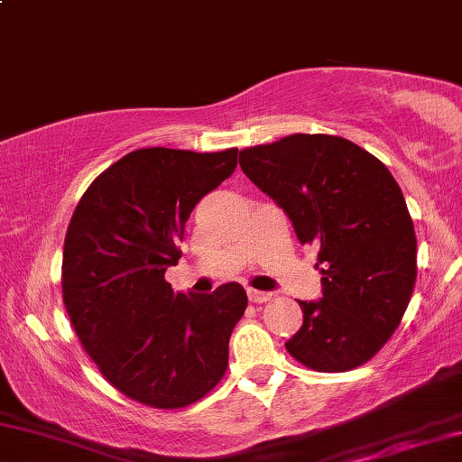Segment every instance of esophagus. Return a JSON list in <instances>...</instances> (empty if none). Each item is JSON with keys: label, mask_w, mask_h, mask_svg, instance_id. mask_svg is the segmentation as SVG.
<instances>
[{"label": "esophagus", "mask_w": 462, "mask_h": 462, "mask_svg": "<svg viewBox=\"0 0 462 462\" xmlns=\"http://www.w3.org/2000/svg\"><path fill=\"white\" fill-rule=\"evenodd\" d=\"M248 298H250V301H254V304H263V301L272 300V293L257 291V289H248Z\"/></svg>", "instance_id": "1"}]
</instances>
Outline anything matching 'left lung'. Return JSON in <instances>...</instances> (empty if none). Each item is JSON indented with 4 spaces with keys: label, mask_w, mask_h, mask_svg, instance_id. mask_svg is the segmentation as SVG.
Wrapping results in <instances>:
<instances>
[{
    "label": "left lung",
    "mask_w": 462,
    "mask_h": 462,
    "mask_svg": "<svg viewBox=\"0 0 462 462\" xmlns=\"http://www.w3.org/2000/svg\"><path fill=\"white\" fill-rule=\"evenodd\" d=\"M240 167L319 246L323 298L284 346L317 373H346L381 351L405 315L418 240L401 186L379 158L334 134H289L246 147Z\"/></svg>",
    "instance_id": "8db88e82"
}]
</instances>
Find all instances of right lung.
<instances>
[{
  "mask_svg": "<svg viewBox=\"0 0 462 462\" xmlns=\"http://www.w3.org/2000/svg\"><path fill=\"white\" fill-rule=\"evenodd\" d=\"M236 164L237 147L134 150L89 184L68 225L61 298L74 334L102 377L141 405H192L229 366L248 306L242 284L173 293L164 272L181 257L188 216Z\"/></svg>",
  "mask_w": 462,
  "mask_h": 462,
  "instance_id": "obj_1",
  "label": "right lung"
}]
</instances>
